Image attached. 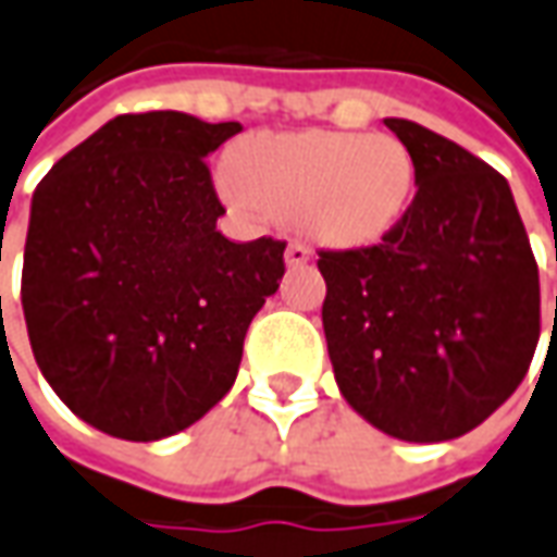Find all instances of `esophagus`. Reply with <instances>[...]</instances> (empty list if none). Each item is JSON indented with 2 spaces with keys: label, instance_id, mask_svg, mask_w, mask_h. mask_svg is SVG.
<instances>
[{
  "label": "esophagus",
  "instance_id": "obj_1",
  "mask_svg": "<svg viewBox=\"0 0 557 557\" xmlns=\"http://www.w3.org/2000/svg\"><path fill=\"white\" fill-rule=\"evenodd\" d=\"M309 257H312V251L302 245V242H290L285 248V263L290 267V270H297V267H302V263H309Z\"/></svg>",
  "mask_w": 557,
  "mask_h": 557
}]
</instances>
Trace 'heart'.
<instances>
[{
	"label": "heart",
	"instance_id": "obj_1",
	"mask_svg": "<svg viewBox=\"0 0 557 557\" xmlns=\"http://www.w3.org/2000/svg\"><path fill=\"white\" fill-rule=\"evenodd\" d=\"M218 187L245 212L294 218L327 248H367L403 221L416 160L385 133H255L233 145Z\"/></svg>",
	"mask_w": 557,
	"mask_h": 557
}]
</instances>
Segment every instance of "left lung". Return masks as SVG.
<instances>
[{
	"instance_id": "1",
	"label": "left lung",
	"mask_w": 557,
	"mask_h": 557,
	"mask_svg": "<svg viewBox=\"0 0 557 557\" xmlns=\"http://www.w3.org/2000/svg\"><path fill=\"white\" fill-rule=\"evenodd\" d=\"M418 194L385 239L321 251L327 355L345 403L406 443H446L504 406L540 339V275L512 190L461 145L385 117Z\"/></svg>"
}]
</instances>
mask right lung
Masks as SVG:
<instances>
[{
	"label": "right lung",
	"mask_w": 557,
	"mask_h": 557,
	"mask_svg": "<svg viewBox=\"0 0 557 557\" xmlns=\"http://www.w3.org/2000/svg\"><path fill=\"white\" fill-rule=\"evenodd\" d=\"M242 124L117 114L33 194L21 300L41 375L96 431L154 443L190 428L239 373L285 242H230L206 157Z\"/></svg>",
	"instance_id": "1"
}]
</instances>
